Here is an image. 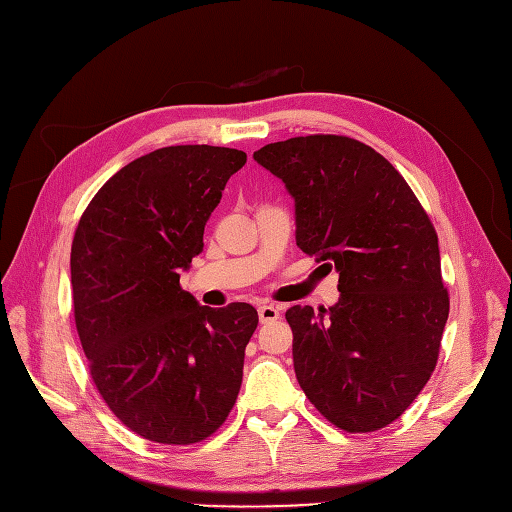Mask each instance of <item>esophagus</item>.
I'll return each instance as SVG.
<instances>
[{"instance_id":"esophagus-1","label":"esophagus","mask_w":512,"mask_h":512,"mask_svg":"<svg viewBox=\"0 0 512 512\" xmlns=\"http://www.w3.org/2000/svg\"><path fill=\"white\" fill-rule=\"evenodd\" d=\"M258 318H260V324H269V322L280 320V309H277L275 305H260Z\"/></svg>"}]
</instances>
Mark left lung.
Segmentation results:
<instances>
[{
    "mask_svg": "<svg viewBox=\"0 0 512 512\" xmlns=\"http://www.w3.org/2000/svg\"><path fill=\"white\" fill-rule=\"evenodd\" d=\"M254 160L294 198L297 245L339 273L335 305L286 312L301 389L339 429H382L438 361L448 292L436 228L393 164L354 138L297 136Z\"/></svg>",
    "mask_w": 512,
    "mask_h": 512,
    "instance_id": "1",
    "label": "left lung"
}]
</instances>
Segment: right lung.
<instances>
[{
	"mask_svg": "<svg viewBox=\"0 0 512 512\" xmlns=\"http://www.w3.org/2000/svg\"><path fill=\"white\" fill-rule=\"evenodd\" d=\"M245 160L228 147L156 149L108 179L76 226L72 301L91 378L145 440H205L237 401L258 312L200 305L179 277Z\"/></svg>",
	"mask_w": 512,
	"mask_h": 512,
	"instance_id": "right-lung-1",
	"label": "right lung"
}]
</instances>
